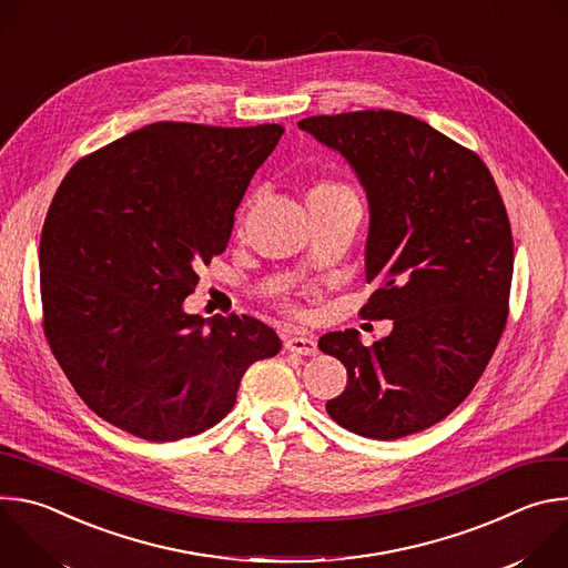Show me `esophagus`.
Returning <instances> with one entry per match:
<instances>
[{
    "instance_id": "obj_1",
    "label": "esophagus",
    "mask_w": 568,
    "mask_h": 568,
    "mask_svg": "<svg viewBox=\"0 0 568 568\" xmlns=\"http://www.w3.org/2000/svg\"><path fill=\"white\" fill-rule=\"evenodd\" d=\"M285 348L290 353H296V355H316L318 353L316 342L310 339V337H287Z\"/></svg>"
}]
</instances>
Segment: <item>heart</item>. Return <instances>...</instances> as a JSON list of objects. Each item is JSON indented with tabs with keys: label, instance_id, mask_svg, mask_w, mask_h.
<instances>
[{
	"label": "heart",
	"instance_id": "heart-1",
	"mask_svg": "<svg viewBox=\"0 0 568 568\" xmlns=\"http://www.w3.org/2000/svg\"><path fill=\"white\" fill-rule=\"evenodd\" d=\"M342 195H353V191L346 189L344 184H337V182H321V184H316V186L310 191L307 200H333V197H342ZM252 204H254V197H247L245 204H242L240 215H237V224H240V226L245 224Z\"/></svg>",
	"mask_w": 568,
	"mask_h": 568
}]
</instances>
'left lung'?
Returning a JSON list of instances; mask_svg holds the SVG:
<instances>
[{"label": "left lung", "instance_id": "obj_1", "mask_svg": "<svg viewBox=\"0 0 568 568\" xmlns=\"http://www.w3.org/2000/svg\"><path fill=\"white\" fill-rule=\"evenodd\" d=\"M298 128L337 150L366 191L371 224L362 314L390 318L388 337L357 331L318 348L348 371L331 418L364 438L423 432L469 395L508 321L513 231L480 156L429 123L390 110L310 116Z\"/></svg>", "mask_w": 568, "mask_h": 568}]
</instances>
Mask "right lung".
I'll use <instances>...</instances> for the list:
<instances>
[{
    "mask_svg": "<svg viewBox=\"0 0 568 568\" xmlns=\"http://www.w3.org/2000/svg\"><path fill=\"white\" fill-rule=\"evenodd\" d=\"M283 125L161 121L80 159L40 240L44 335L67 379L110 425L171 443L217 425L245 371L281 351L263 321L184 312L197 267Z\"/></svg>",
    "mask_w": 568,
    "mask_h": 568,
    "instance_id": "1",
    "label": "right lung"
}]
</instances>
